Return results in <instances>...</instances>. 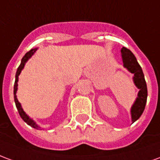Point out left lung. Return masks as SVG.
Masks as SVG:
<instances>
[{
	"mask_svg": "<svg viewBox=\"0 0 160 160\" xmlns=\"http://www.w3.org/2000/svg\"><path fill=\"white\" fill-rule=\"evenodd\" d=\"M121 55L122 58L123 67L127 68L128 72L134 73L133 81L135 87L139 89L137 98L130 109L131 121L132 123H134L135 121H137L141 118L145 110L147 98H148V87L145 80L143 71L141 69L140 64L138 63L134 54L128 49L122 47L121 49Z\"/></svg>",
	"mask_w": 160,
	"mask_h": 160,
	"instance_id": "8db88e82",
	"label": "left lung"
}]
</instances>
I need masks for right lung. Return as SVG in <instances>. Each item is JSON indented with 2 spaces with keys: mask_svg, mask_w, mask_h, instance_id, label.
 I'll return each mask as SVG.
<instances>
[{
  "mask_svg": "<svg viewBox=\"0 0 160 160\" xmlns=\"http://www.w3.org/2000/svg\"><path fill=\"white\" fill-rule=\"evenodd\" d=\"M37 49H38V48L31 49L30 51H28L25 56H23L22 60H21V62H20V65L19 66L18 69H17V72H16L15 82H14V86H13V95H14V102H15L16 107H17V110L19 111V116H20V118H22L23 121H24L25 122H26L28 125H30L31 127L34 128H36V129H39V125H38V124L36 123V122L30 118L29 116L24 111L22 106H21V104L19 102L18 98H17V95H16V93H17V90H18V81H19V74L21 73V71L23 70V68H25V65H26V63L27 62V61L35 54V52L37 51Z\"/></svg>",
  "mask_w": 160,
  "mask_h": 160,
  "instance_id": "1",
  "label": "right lung"
}]
</instances>
